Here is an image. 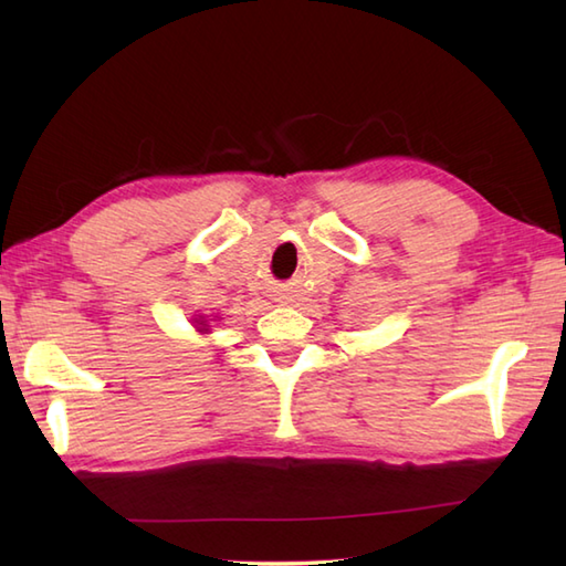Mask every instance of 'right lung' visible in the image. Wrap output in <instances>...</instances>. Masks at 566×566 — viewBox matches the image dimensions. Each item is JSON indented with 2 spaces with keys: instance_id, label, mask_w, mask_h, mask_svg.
<instances>
[{
  "instance_id": "1",
  "label": "right lung",
  "mask_w": 566,
  "mask_h": 566,
  "mask_svg": "<svg viewBox=\"0 0 566 566\" xmlns=\"http://www.w3.org/2000/svg\"><path fill=\"white\" fill-rule=\"evenodd\" d=\"M192 325H195V332H200V334H210V319H207V317H202V315L192 317Z\"/></svg>"
}]
</instances>
